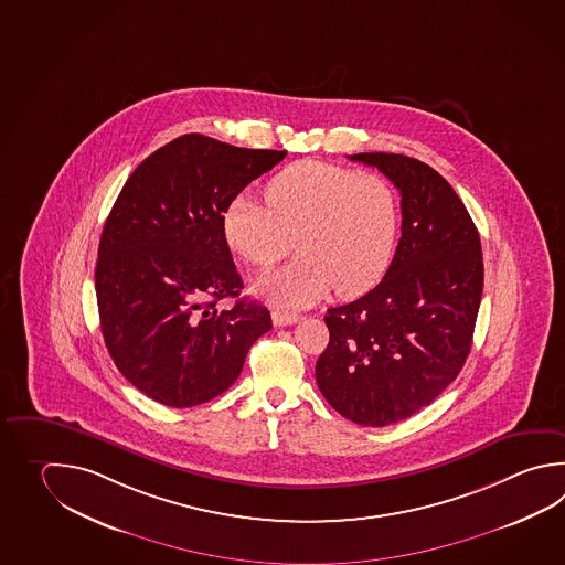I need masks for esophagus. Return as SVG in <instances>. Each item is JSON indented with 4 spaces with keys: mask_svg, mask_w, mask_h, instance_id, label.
I'll return each instance as SVG.
<instances>
[{
    "mask_svg": "<svg viewBox=\"0 0 565 565\" xmlns=\"http://www.w3.org/2000/svg\"><path fill=\"white\" fill-rule=\"evenodd\" d=\"M276 326H291V323L300 322V316L294 311L276 310L271 313Z\"/></svg>",
    "mask_w": 565,
    "mask_h": 565,
    "instance_id": "obj_1",
    "label": "esophagus"
}]
</instances>
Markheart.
Instances as JSON below:
<instances>
[{"label": "heart", "instance_id": "1", "mask_svg": "<svg viewBox=\"0 0 565 565\" xmlns=\"http://www.w3.org/2000/svg\"><path fill=\"white\" fill-rule=\"evenodd\" d=\"M265 199L242 193L223 213L227 245L257 269L284 259L296 237L300 257L255 284L265 300L303 308L332 286L340 296H356L384 276L398 207L381 174L311 159L291 162L269 179Z\"/></svg>", "mask_w": 565, "mask_h": 565}]
</instances>
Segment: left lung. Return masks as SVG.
Here are the masks:
<instances>
[{
	"label": "left lung",
	"instance_id": "1",
	"mask_svg": "<svg viewBox=\"0 0 565 565\" xmlns=\"http://www.w3.org/2000/svg\"><path fill=\"white\" fill-rule=\"evenodd\" d=\"M348 159L376 167L401 191L403 237L376 288L326 313L330 342L316 381L348 420L394 425L459 376L483 294V252L469 211L433 167L392 152Z\"/></svg>",
	"mask_w": 565,
	"mask_h": 565
}]
</instances>
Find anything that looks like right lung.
<instances>
[{"label":"right lung","mask_w":565,"mask_h":565,"mask_svg":"<svg viewBox=\"0 0 565 565\" xmlns=\"http://www.w3.org/2000/svg\"><path fill=\"white\" fill-rule=\"evenodd\" d=\"M286 154L191 132L140 162L116 199L94 271L100 330L116 369L152 401L209 403L271 330L257 301L215 303L243 288L223 213Z\"/></svg>","instance_id":"1"}]
</instances>
